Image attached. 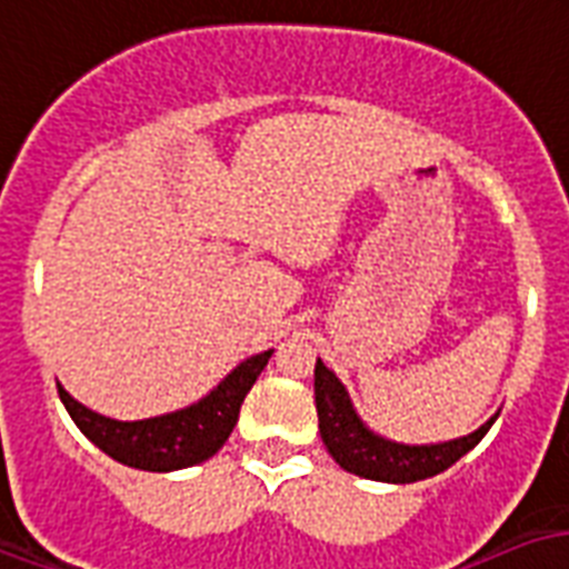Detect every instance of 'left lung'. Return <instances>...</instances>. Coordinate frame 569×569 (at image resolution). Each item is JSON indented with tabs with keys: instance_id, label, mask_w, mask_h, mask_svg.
<instances>
[{
	"instance_id": "obj_1",
	"label": "left lung",
	"mask_w": 569,
	"mask_h": 569,
	"mask_svg": "<svg viewBox=\"0 0 569 569\" xmlns=\"http://www.w3.org/2000/svg\"><path fill=\"white\" fill-rule=\"evenodd\" d=\"M315 405H318V429L323 447L345 468V471L378 482H417L435 473L447 471L482 441V435L492 429L495 417L482 422L480 429L443 443H408L387 441L357 417L348 399V390L323 362H315Z\"/></svg>"
}]
</instances>
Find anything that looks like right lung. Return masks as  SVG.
<instances>
[{
  "instance_id": "add662e5",
  "label": "right lung",
  "mask_w": 569,
  "mask_h": 569,
  "mask_svg": "<svg viewBox=\"0 0 569 569\" xmlns=\"http://www.w3.org/2000/svg\"><path fill=\"white\" fill-rule=\"evenodd\" d=\"M269 357L272 350L254 353L246 362H239L237 369L198 405H188L182 411L164 413V417H149V420L122 422L101 417L71 399L62 387H59V399L71 413V420L77 422V429L110 459L128 468H140V471H179V468L207 462L224 447L239 420L242 399L249 396Z\"/></svg>"
}]
</instances>
